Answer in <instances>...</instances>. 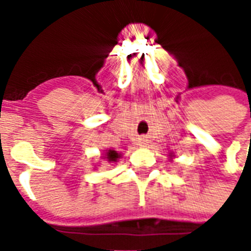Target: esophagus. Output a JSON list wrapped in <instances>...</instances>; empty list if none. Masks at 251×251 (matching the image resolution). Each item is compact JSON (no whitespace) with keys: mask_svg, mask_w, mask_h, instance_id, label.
<instances>
[{"mask_svg":"<svg viewBox=\"0 0 251 251\" xmlns=\"http://www.w3.org/2000/svg\"><path fill=\"white\" fill-rule=\"evenodd\" d=\"M147 142H148L147 138H145V137H141V138L138 140V145H140V147H145V145H147Z\"/></svg>","mask_w":251,"mask_h":251,"instance_id":"obj_1","label":"esophagus"}]
</instances>
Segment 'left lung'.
Masks as SVG:
<instances>
[{"label": "left lung", "mask_w": 251, "mask_h": 251, "mask_svg": "<svg viewBox=\"0 0 251 251\" xmlns=\"http://www.w3.org/2000/svg\"><path fill=\"white\" fill-rule=\"evenodd\" d=\"M171 157H172V156H171Z\"/></svg>", "instance_id": "obj_1"}]
</instances>
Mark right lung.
Masks as SVG:
<instances>
[{"mask_svg": "<svg viewBox=\"0 0 251 251\" xmlns=\"http://www.w3.org/2000/svg\"><path fill=\"white\" fill-rule=\"evenodd\" d=\"M104 158H106V160H107V161H109V163H113V161H117V160H118V158L121 157V154L118 152H117V151H113V149H109V151H106V154H104L103 156Z\"/></svg>", "mask_w": 251, "mask_h": 251, "instance_id": "obj_1", "label": "right lung"}]
</instances>
